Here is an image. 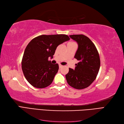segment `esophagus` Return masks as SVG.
Instances as JSON below:
<instances>
[{
  "instance_id": "esophagus-1",
  "label": "esophagus",
  "mask_w": 124,
  "mask_h": 124,
  "mask_svg": "<svg viewBox=\"0 0 124 124\" xmlns=\"http://www.w3.org/2000/svg\"><path fill=\"white\" fill-rule=\"evenodd\" d=\"M62 67H63V66H62V65H59V68H62Z\"/></svg>"
}]
</instances>
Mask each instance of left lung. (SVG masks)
I'll return each mask as SVG.
<instances>
[{
    "label": "left lung",
    "instance_id": "obj_1",
    "mask_svg": "<svg viewBox=\"0 0 124 124\" xmlns=\"http://www.w3.org/2000/svg\"><path fill=\"white\" fill-rule=\"evenodd\" d=\"M70 38L76 41L78 50L74 58L79 61L74 69L69 68L66 75L67 83L76 89H84L91 85L96 79L100 66L98 52L92 41L83 35H70Z\"/></svg>",
    "mask_w": 124,
    "mask_h": 124
}]
</instances>
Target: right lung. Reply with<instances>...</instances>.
Returning a JSON list of instances; mask_svg holds the SVG:
<instances>
[{
	"instance_id": "add662e5",
	"label": "right lung",
	"mask_w": 124,
	"mask_h": 124,
	"mask_svg": "<svg viewBox=\"0 0 124 124\" xmlns=\"http://www.w3.org/2000/svg\"><path fill=\"white\" fill-rule=\"evenodd\" d=\"M70 40L66 35H41L33 38L26 46L22 61L26 79L33 87L43 88L49 86L59 69L48 58L53 57L56 48Z\"/></svg>"
}]
</instances>
